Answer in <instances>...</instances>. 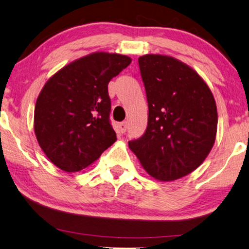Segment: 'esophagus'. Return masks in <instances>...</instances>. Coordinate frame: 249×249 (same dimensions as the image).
<instances>
[{
	"label": "esophagus",
	"mask_w": 249,
	"mask_h": 249,
	"mask_svg": "<svg viewBox=\"0 0 249 249\" xmlns=\"http://www.w3.org/2000/svg\"><path fill=\"white\" fill-rule=\"evenodd\" d=\"M118 127H119V130H120V132L121 133H124L125 131H127V129H128V122H120L119 124H118Z\"/></svg>",
	"instance_id": "34e87169"
}]
</instances>
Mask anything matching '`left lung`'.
Listing matches in <instances>:
<instances>
[{"label": "left lung", "instance_id": "8db88e82", "mask_svg": "<svg viewBox=\"0 0 249 249\" xmlns=\"http://www.w3.org/2000/svg\"><path fill=\"white\" fill-rule=\"evenodd\" d=\"M149 117L140 139L129 148L142 168L159 181L193 172L213 148L217 108L210 87L189 65L172 56L139 57Z\"/></svg>", "mask_w": 249, "mask_h": 249}]
</instances>
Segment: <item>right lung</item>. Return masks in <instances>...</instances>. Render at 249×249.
I'll use <instances>...</instances> for the list:
<instances>
[{
  "label": "right lung",
  "instance_id": "add662e5",
  "mask_svg": "<svg viewBox=\"0 0 249 249\" xmlns=\"http://www.w3.org/2000/svg\"><path fill=\"white\" fill-rule=\"evenodd\" d=\"M131 60L116 53L95 52L69 63L44 85L35 105L34 131L57 168L78 172L115 143L108 84Z\"/></svg>",
  "mask_w": 249,
  "mask_h": 249
}]
</instances>
